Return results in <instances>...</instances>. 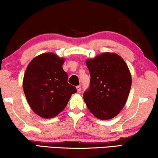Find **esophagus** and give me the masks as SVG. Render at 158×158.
<instances>
[{
	"label": "esophagus",
	"instance_id": "esophagus-1",
	"mask_svg": "<svg viewBox=\"0 0 158 158\" xmlns=\"http://www.w3.org/2000/svg\"><path fill=\"white\" fill-rule=\"evenodd\" d=\"M76 88H77V90L78 92H80L81 90V85H77V87H76Z\"/></svg>",
	"mask_w": 158,
	"mask_h": 158
}]
</instances>
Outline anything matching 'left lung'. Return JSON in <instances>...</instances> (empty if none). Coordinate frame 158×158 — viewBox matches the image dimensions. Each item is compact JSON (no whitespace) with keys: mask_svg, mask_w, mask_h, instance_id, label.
Listing matches in <instances>:
<instances>
[{"mask_svg":"<svg viewBox=\"0 0 158 158\" xmlns=\"http://www.w3.org/2000/svg\"><path fill=\"white\" fill-rule=\"evenodd\" d=\"M89 88L83 98L89 111L99 119L115 117L124 106L131 85L129 70L124 60L106 52L88 60Z\"/></svg>","mask_w":158,"mask_h":158,"instance_id":"8db88e82","label":"left lung"}]
</instances>
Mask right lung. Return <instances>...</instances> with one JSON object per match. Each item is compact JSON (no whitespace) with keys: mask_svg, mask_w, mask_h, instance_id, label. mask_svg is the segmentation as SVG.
<instances>
[{"mask_svg":"<svg viewBox=\"0 0 158 158\" xmlns=\"http://www.w3.org/2000/svg\"><path fill=\"white\" fill-rule=\"evenodd\" d=\"M63 58L49 52L37 56L28 65L23 88L30 107L44 118L57 116L68 104L77 89L68 83L62 68Z\"/></svg>","mask_w":158,"mask_h":158,"instance_id":"add662e5","label":"right lung"}]
</instances>
